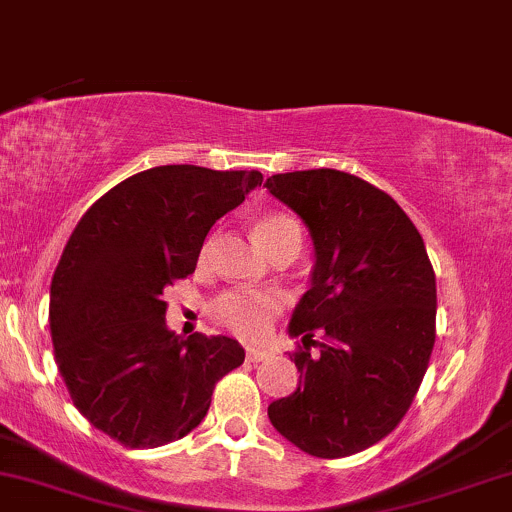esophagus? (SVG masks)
Segmentation results:
<instances>
[{
	"label": "esophagus",
	"instance_id": "obj_1",
	"mask_svg": "<svg viewBox=\"0 0 512 512\" xmlns=\"http://www.w3.org/2000/svg\"><path fill=\"white\" fill-rule=\"evenodd\" d=\"M269 356H272V351H267V349H248V361H252V363L264 361V358H269Z\"/></svg>",
	"mask_w": 512,
	"mask_h": 512
}]
</instances>
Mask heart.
<instances>
[{"label":"heart","mask_w":512,"mask_h":512,"mask_svg":"<svg viewBox=\"0 0 512 512\" xmlns=\"http://www.w3.org/2000/svg\"><path fill=\"white\" fill-rule=\"evenodd\" d=\"M255 236L267 250V255H274L276 250L286 248V245L301 248V226L291 216L279 214V211H267L255 221ZM279 310V293L257 289L226 291L211 303L214 320L243 339H260Z\"/></svg>","instance_id":"heart-1"}]
</instances>
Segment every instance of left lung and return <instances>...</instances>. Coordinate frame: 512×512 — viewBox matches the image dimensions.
I'll return each mask as SVG.
<instances>
[{
  "instance_id": "8db88e82",
  "label": "left lung",
  "mask_w": 512,
  "mask_h": 512,
  "mask_svg": "<svg viewBox=\"0 0 512 512\" xmlns=\"http://www.w3.org/2000/svg\"><path fill=\"white\" fill-rule=\"evenodd\" d=\"M264 187L301 216L315 257L289 322L305 346L291 358L301 380L269 404V421L308 455L349 457L395 431L424 380L436 274L409 216L370 182L317 168L272 175Z\"/></svg>"
}]
</instances>
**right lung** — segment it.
<instances>
[{
    "instance_id": "right-lung-1",
    "label": "right lung",
    "mask_w": 512,
    "mask_h": 512,
    "mask_svg": "<svg viewBox=\"0 0 512 512\" xmlns=\"http://www.w3.org/2000/svg\"><path fill=\"white\" fill-rule=\"evenodd\" d=\"M257 185L260 170H144L105 192L67 240L50 286L55 361L74 407L125 448L187 436L245 361L236 339L168 330L163 291L195 272L209 228Z\"/></svg>"
}]
</instances>
